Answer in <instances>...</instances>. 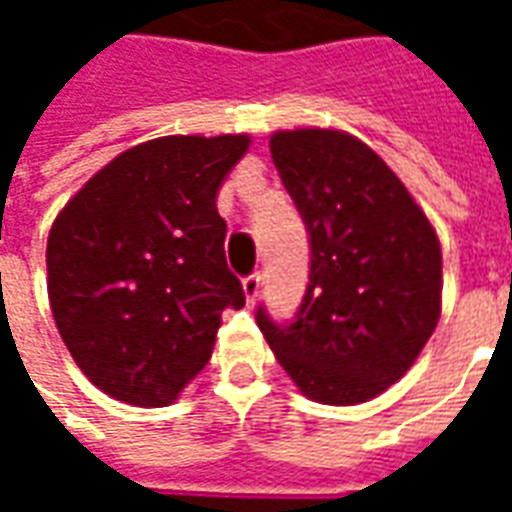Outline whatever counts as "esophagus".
<instances>
[{"label": "esophagus", "mask_w": 512, "mask_h": 512, "mask_svg": "<svg viewBox=\"0 0 512 512\" xmlns=\"http://www.w3.org/2000/svg\"><path fill=\"white\" fill-rule=\"evenodd\" d=\"M244 293L246 301L255 304L257 296H260V274H257V271H252V274H246L244 277Z\"/></svg>", "instance_id": "esophagus-1"}]
</instances>
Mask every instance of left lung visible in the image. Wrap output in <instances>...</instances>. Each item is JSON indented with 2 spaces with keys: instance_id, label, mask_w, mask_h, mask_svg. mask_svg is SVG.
Wrapping results in <instances>:
<instances>
[{
  "instance_id": "left-lung-1",
  "label": "left lung",
  "mask_w": 512,
  "mask_h": 512,
  "mask_svg": "<svg viewBox=\"0 0 512 512\" xmlns=\"http://www.w3.org/2000/svg\"><path fill=\"white\" fill-rule=\"evenodd\" d=\"M271 158L310 235V282L290 321L257 326L301 392L354 406L414 365L441 312V249L392 169L354 136L277 131Z\"/></svg>"
}]
</instances>
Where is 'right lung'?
<instances>
[{"instance_id":"right-lung-1","label":"right lung","mask_w":512,"mask_h":512,"mask_svg":"<svg viewBox=\"0 0 512 512\" xmlns=\"http://www.w3.org/2000/svg\"><path fill=\"white\" fill-rule=\"evenodd\" d=\"M249 136H161L109 161L49 233L62 343L98 389L164 406L208 365L222 312L246 304L216 194Z\"/></svg>"}]
</instances>
